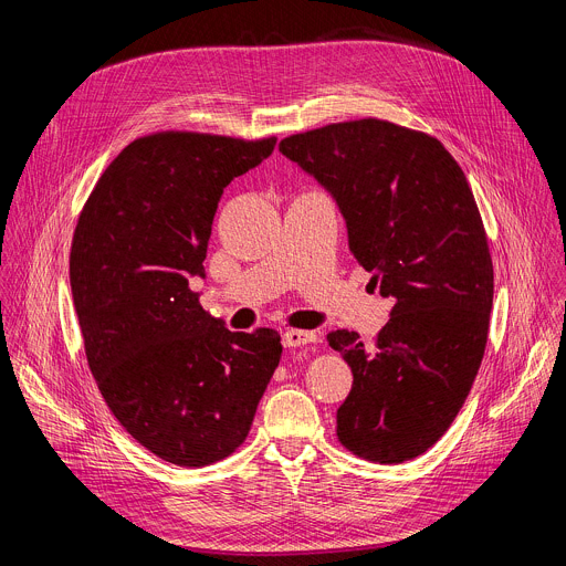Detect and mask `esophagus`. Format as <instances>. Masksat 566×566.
Masks as SVG:
<instances>
[{"label": "esophagus", "mask_w": 566, "mask_h": 566, "mask_svg": "<svg viewBox=\"0 0 566 566\" xmlns=\"http://www.w3.org/2000/svg\"><path fill=\"white\" fill-rule=\"evenodd\" d=\"M315 340H317V336L313 332H304V329H289L282 336L284 347H304V345H311Z\"/></svg>", "instance_id": "1"}]
</instances>
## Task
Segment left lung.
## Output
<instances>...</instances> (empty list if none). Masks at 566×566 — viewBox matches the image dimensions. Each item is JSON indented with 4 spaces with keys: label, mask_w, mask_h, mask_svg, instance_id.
I'll use <instances>...</instances> for the list:
<instances>
[{
    "label": "left lung",
    "mask_w": 566,
    "mask_h": 566,
    "mask_svg": "<svg viewBox=\"0 0 566 566\" xmlns=\"http://www.w3.org/2000/svg\"><path fill=\"white\" fill-rule=\"evenodd\" d=\"M280 151L332 192L349 251L394 300L371 345L327 336L354 374L338 441L374 463L410 461L452 426L486 352L493 260L472 190L441 140L380 118L293 134Z\"/></svg>",
    "instance_id": "8db88e82"
}]
</instances>
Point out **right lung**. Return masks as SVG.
Returning <instances> with one entry per match:
<instances>
[{"mask_svg": "<svg viewBox=\"0 0 566 566\" xmlns=\"http://www.w3.org/2000/svg\"><path fill=\"white\" fill-rule=\"evenodd\" d=\"M275 140L140 136L77 217L69 277L90 369L118 423L175 465H210L244 443L282 358L275 329H226L188 284L203 277L223 188Z\"/></svg>", "mask_w": 566, "mask_h": 566, "instance_id": "obj_1", "label": "right lung"}]
</instances>
